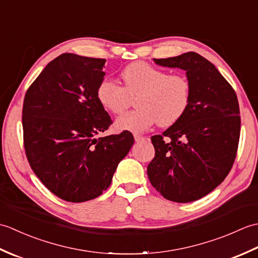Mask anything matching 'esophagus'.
<instances>
[{
	"label": "esophagus",
	"instance_id": "esophagus-1",
	"mask_svg": "<svg viewBox=\"0 0 258 258\" xmlns=\"http://www.w3.org/2000/svg\"><path fill=\"white\" fill-rule=\"evenodd\" d=\"M134 139H135V141H136V142H141V141L145 140V138H143V136L138 135V134H135V135H134Z\"/></svg>",
	"mask_w": 258,
	"mask_h": 258
}]
</instances>
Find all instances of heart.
<instances>
[{
  "instance_id": "heart-1",
  "label": "heart",
  "mask_w": 258,
  "mask_h": 258,
  "mask_svg": "<svg viewBox=\"0 0 258 258\" xmlns=\"http://www.w3.org/2000/svg\"><path fill=\"white\" fill-rule=\"evenodd\" d=\"M123 86L111 79H103L96 87V98L104 109L120 114L135 98L138 109L115 120L117 131L143 133L156 123L172 126L182 118L190 101V83L182 74L166 71L145 62H133L120 72Z\"/></svg>"
}]
</instances>
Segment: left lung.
<instances>
[{
	"instance_id": "left-lung-1",
	"label": "left lung",
	"mask_w": 258,
	"mask_h": 258,
	"mask_svg": "<svg viewBox=\"0 0 258 258\" xmlns=\"http://www.w3.org/2000/svg\"><path fill=\"white\" fill-rule=\"evenodd\" d=\"M154 62L186 71L190 101L178 122L152 136L155 157L147 175L166 200L189 203L211 193L231 171L240 133L237 96L215 65L195 52Z\"/></svg>"
}]
</instances>
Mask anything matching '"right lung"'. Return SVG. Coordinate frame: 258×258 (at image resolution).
Wrapping results in <instances>:
<instances>
[{
    "mask_svg": "<svg viewBox=\"0 0 258 258\" xmlns=\"http://www.w3.org/2000/svg\"><path fill=\"white\" fill-rule=\"evenodd\" d=\"M105 62L61 54L46 65L24 97L27 161L45 187L67 202L100 196L134 143L127 131L96 139L112 124L96 98Z\"/></svg>",
    "mask_w": 258,
    "mask_h": 258,
    "instance_id": "obj_1",
    "label": "right lung"
}]
</instances>
